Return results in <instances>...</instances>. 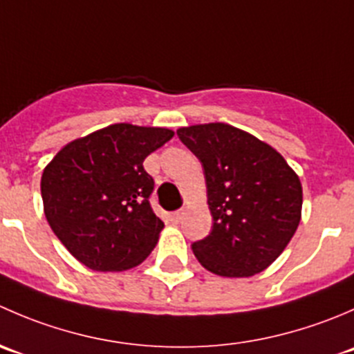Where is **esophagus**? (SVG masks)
Wrapping results in <instances>:
<instances>
[{
	"label": "esophagus",
	"instance_id": "obj_1",
	"mask_svg": "<svg viewBox=\"0 0 354 354\" xmlns=\"http://www.w3.org/2000/svg\"><path fill=\"white\" fill-rule=\"evenodd\" d=\"M181 219H183V212H181V210H176V212L171 214V221H173L174 224L181 223Z\"/></svg>",
	"mask_w": 354,
	"mask_h": 354
}]
</instances>
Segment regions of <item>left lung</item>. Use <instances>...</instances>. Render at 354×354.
Wrapping results in <instances>:
<instances>
[{"mask_svg":"<svg viewBox=\"0 0 354 354\" xmlns=\"http://www.w3.org/2000/svg\"><path fill=\"white\" fill-rule=\"evenodd\" d=\"M176 133L202 164L214 221L209 236L192 245L197 260L223 277L262 272L301 219L299 178L279 152L231 124H195Z\"/></svg>","mask_w":354,"mask_h":354,"instance_id":"8db88e82","label":"left lung"}]
</instances>
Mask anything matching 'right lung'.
Returning <instances> with one entry per match:
<instances>
[{
    "mask_svg": "<svg viewBox=\"0 0 354 354\" xmlns=\"http://www.w3.org/2000/svg\"><path fill=\"white\" fill-rule=\"evenodd\" d=\"M167 128L111 124L65 145L41 180L44 214L68 252L92 270H124L149 257L164 223L152 210L151 152Z\"/></svg>",
    "mask_w": 354,
    "mask_h": 354,
    "instance_id": "add662e5",
    "label": "right lung"
}]
</instances>
